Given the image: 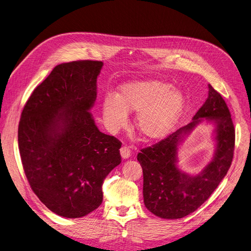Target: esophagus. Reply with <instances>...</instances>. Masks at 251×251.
<instances>
[{
    "mask_svg": "<svg viewBox=\"0 0 251 251\" xmlns=\"http://www.w3.org/2000/svg\"><path fill=\"white\" fill-rule=\"evenodd\" d=\"M120 153H121V156H122L123 159H127V158H129L130 155H131V150H130V148H129L128 146H125V145H124V146L121 147Z\"/></svg>",
    "mask_w": 251,
    "mask_h": 251,
    "instance_id": "1",
    "label": "esophagus"
}]
</instances>
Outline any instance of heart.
I'll return each instance as SVG.
<instances>
[{
	"mask_svg": "<svg viewBox=\"0 0 251 251\" xmlns=\"http://www.w3.org/2000/svg\"><path fill=\"white\" fill-rule=\"evenodd\" d=\"M185 107V97L171 84L143 80L123 84L117 94L102 100V117L106 127L117 132L128 122V113L137 112L135 126L145 139L166 136L177 124Z\"/></svg>",
	"mask_w": 251,
	"mask_h": 251,
	"instance_id": "heart-1",
	"label": "heart"
}]
</instances>
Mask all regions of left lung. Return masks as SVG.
Returning a JSON list of instances; mask_svg holds the SVG:
<instances>
[{
	"label": "left lung",
	"instance_id": "1",
	"mask_svg": "<svg viewBox=\"0 0 251 251\" xmlns=\"http://www.w3.org/2000/svg\"><path fill=\"white\" fill-rule=\"evenodd\" d=\"M208 98L193 121L137 155L143 169V197L146 208L165 219H178L194 212L217 188L228 171L234 152L235 130L222 96L208 85ZM205 118L216 126L217 148L213 161L195 176L176 166L177 146Z\"/></svg>",
	"mask_w": 251,
	"mask_h": 251
}]
</instances>
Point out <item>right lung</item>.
Instances as JSON below:
<instances>
[{"mask_svg":"<svg viewBox=\"0 0 251 251\" xmlns=\"http://www.w3.org/2000/svg\"><path fill=\"white\" fill-rule=\"evenodd\" d=\"M101 61L56 66L21 114L18 143L29 184L46 207L79 218L97 209L106 176L121 163L122 143L99 131L89 110Z\"/></svg>","mask_w":251,"mask_h":251,"instance_id":"right-lung-1","label":"right lung"}]
</instances>
